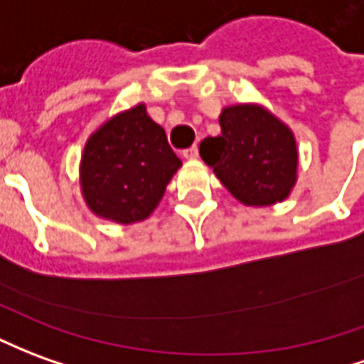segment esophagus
Wrapping results in <instances>:
<instances>
[{
    "instance_id": "1",
    "label": "esophagus",
    "mask_w": 364,
    "mask_h": 364,
    "mask_svg": "<svg viewBox=\"0 0 364 364\" xmlns=\"http://www.w3.org/2000/svg\"><path fill=\"white\" fill-rule=\"evenodd\" d=\"M183 157H185V159H189V161H195V159L199 157V147L193 146L189 147V149H185V151H183Z\"/></svg>"
}]
</instances>
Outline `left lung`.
<instances>
[{"label": "left lung", "instance_id": "left-lung-1", "mask_svg": "<svg viewBox=\"0 0 364 364\" xmlns=\"http://www.w3.org/2000/svg\"><path fill=\"white\" fill-rule=\"evenodd\" d=\"M220 134L200 141L203 161L246 207L286 200L297 183L299 151L286 122L258 102L225 106Z\"/></svg>", "mask_w": 364, "mask_h": 364}]
</instances>
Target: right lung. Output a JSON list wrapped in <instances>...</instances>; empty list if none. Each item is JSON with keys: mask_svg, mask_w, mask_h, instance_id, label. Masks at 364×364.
Instances as JSON below:
<instances>
[{"mask_svg": "<svg viewBox=\"0 0 364 364\" xmlns=\"http://www.w3.org/2000/svg\"><path fill=\"white\" fill-rule=\"evenodd\" d=\"M181 165L165 129L139 102L88 136L78 167L80 193L94 217L116 225L144 223Z\"/></svg>", "mask_w": 364, "mask_h": 364, "instance_id": "obj_1", "label": "right lung"}]
</instances>
